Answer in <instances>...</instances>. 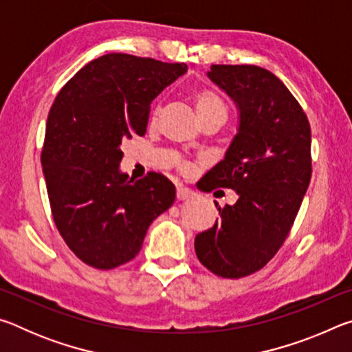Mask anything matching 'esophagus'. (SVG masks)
I'll return each instance as SVG.
<instances>
[{
  "label": "esophagus",
  "instance_id": "esophagus-1",
  "mask_svg": "<svg viewBox=\"0 0 352 352\" xmlns=\"http://www.w3.org/2000/svg\"><path fill=\"white\" fill-rule=\"evenodd\" d=\"M194 195V192L188 188L184 186H178L177 188V199L178 200H186V199H190Z\"/></svg>",
  "mask_w": 352,
  "mask_h": 352
}]
</instances>
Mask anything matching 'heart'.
I'll return each mask as SVG.
<instances>
[{
	"label": "heart",
	"mask_w": 352,
	"mask_h": 352,
	"mask_svg": "<svg viewBox=\"0 0 352 352\" xmlns=\"http://www.w3.org/2000/svg\"><path fill=\"white\" fill-rule=\"evenodd\" d=\"M194 104L195 110L200 119L210 118V116H226V105L222 99H220L216 93L210 90H200L194 94ZM162 113V105L157 104L153 107L151 121L157 122V119ZM183 169H188L189 166L186 163H180Z\"/></svg>",
	"instance_id": "heart-1"
}]
</instances>
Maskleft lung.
I'll use <instances>...</instances> for the list:
<instances>
[{"label": "left lung", "instance_id": "1", "mask_svg": "<svg viewBox=\"0 0 352 352\" xmlns=\"http://www.w3.org/2000/svg\"><path fill=\"white\" fill-rule=\"evenodd\" d=\"M208 77L234 100L239 129L200 189L231 188L239 197L219 208L220 219L195 236L194 247L214 275L236 279L261 270L294 225L312 175L311 126L270 71L212 65Z\"/></svg>", "mask_w": 352, "mask_h": 352}]
</instances>
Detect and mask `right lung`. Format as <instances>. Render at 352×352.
Instances as JSON below:
<instances>
[{"label": "right lung", "mask_w": 352, "mask_h": 352, "mask_svg": "<svg viewBox=\"0 0 352 352\" xmlns=\"http://www.w3.org/2000/svg\"><path fill=\"white\" fill-rule=\"evenodd\" d=\"M188 71L184 63L107 54L71 77L47 115L41 166L58 233L85 264L110 270L140 253L147 228L175 200L148 172L119 170L122 142L146 133L152 100Z\"/></svg>", "instance_id": "right-lung-1"}]
</instances>
